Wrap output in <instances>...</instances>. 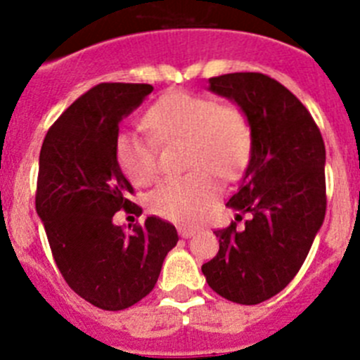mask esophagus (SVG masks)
Here are the masks:
<instances>
[{"label":"esophagus","mask_w":360,"mask_h":360,"mask_svg":"<svg viewBox=\"0 0 360 360\" xmlns=\"http://www.w3.org/2000/svg\"><path fill=\"white\" fill-rule=\"evenodd\" d=\"M195 229H191V227H178V234L182 238H191L193 234H195Z\"/></svg>","instance_id":"obj_1"}]
</instances>
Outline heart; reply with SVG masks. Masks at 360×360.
Listing matches in <instances>:
<instances>
[{"label":"heart","instance_id":"obj_1","mask_svg":"<svg viewBox=\"0 0 360 360\" xmlns=\"http://www.w3.org/2000/svg\"><path fill=\"white\" fill-rule=\"evenodd\" d=\"M144 124L162 144L186 142V164L195 169L162 180L149 195V209L174 224H196L219 195L214 174L232 180L249 162V117L236 104H218L211 97L176 90L146 111ZM115 158L135 186H148L158 173L157 146L149 136L120 131L115 139Z\"/></svg>","mask_w":360,"mask_h":360}]
</instances>
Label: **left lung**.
I'll return each instance as SVG.
<instances>
[{
    "mask_svg": "<svg viewBox=\"0 0 360 360\" xmlns=\"http://www.w3.org/2000/svg\"><path fill=\"white\" fill-rule=\"evenodd\" d=\"M214 94L247 113L252 151L238 191L227 202L249 212L214 231L219 250L202 272L232 303L257 304L279 294L304 263L326 212L324 142L316 120L281 82L257 72L209 79Z\"/></svg>",
    "mask_w": 360,
    "mask_h": 360,
    "instance_id": "8db88e82",
    "label": "left lung"
}]
</instances>
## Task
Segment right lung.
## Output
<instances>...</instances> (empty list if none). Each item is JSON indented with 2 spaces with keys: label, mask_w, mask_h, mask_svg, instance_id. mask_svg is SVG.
Wrapping results in <instances>:
<instances>
[{
  "label": "right lung",
  "mask_w": 360,
  "mask_h": 360,
  "mask_svg": "<svg viewBox=\"0 0 360 360\" xmlns=\"http://www.w3.org/2000/svg\"><path fill=\"white\" fill-rule=\"evenodd\" d=\"M151 84L101 82L50 126L39 153L36 211L68 287L94 307L124 310L157 285L178 241L173 224L148 216L131 234L113 224L119 211L141 216L131 184L115 158L119 122Z\"/></svg>",
  "instance_id": "1"
}]
</instances>
